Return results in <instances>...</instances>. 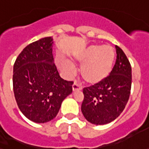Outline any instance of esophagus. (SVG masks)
Segmentation results:
<instances>
[{"label":"esophagus","instance_id":"1","mask_svg":"<svg viewBox=\"0 0 149 149\" xmlns=\"http://www.w3.org/2000/svg\"><path fill=\"white\" fill-rule=\"evenodd\" d=\"M81 89H82V88H81V87H80L77 83L74 82V84H72V91H80V90H81Z\"/></svg>","mask_w":149,"mask_h":149}]
</instances>
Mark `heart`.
Here are the masks:
<instances>
[{"mask_svg":"<svg viewBox=\"0 0 149 149\" xmlns=\"http://www.w3.org/2000/svg\"><path fill=\"white\" fill-rule=\"evenodd\" d=\"M115 52L108 45H91L83 52L74 57V61L80 65V73L86 83L96 84L105 80L111 73L114 65ZM59 69L67 76L74 73V67L65 59L58 61Z\"/></svg>","mask_w":149,"mask_h":149,"instance_id":"b5f03b06","label":"heart"}]
</instances>
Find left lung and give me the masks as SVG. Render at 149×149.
<instances>
[{
    "label": "left lung",
    "mask_w": 149,
    "mask_h": 149,
    "mask_svg": "<svg viewBox=\"0 0 149 149\" xmlns=\"http://www.w3.org/2000/svg\"><path fill=\"white\" fill-rule=\"evenodd\" d=\"M116 62L112 71L100 83L84 88L81 105L82 114L88 122L105 125L119 116L127 103L131 90L132 69L122 49L115 46Z\"/></svg>",
    "instance_id": "left-lung-1"
}]
</instances>
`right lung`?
<instances>
[{"instance_id":"right-lung-1","label":"right lung","mask_w":149,"mask_h":149,"mask_svg":"<svg viewBox=\"0 0 149 149\" xmlns=\"http://www.w3.org/2000/svg\"><path fill=\"white\" fill-rule=\"evenodd\" d=\"M53 38L46 37L25 47L13 66V91L19 108L28 119H54L72 91V81L61 77L54 63Z\"/></svg>"}]
</instances>
